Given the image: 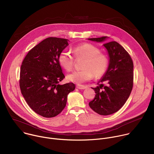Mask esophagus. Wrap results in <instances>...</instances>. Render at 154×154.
<instances>
[{
	"label": "esophagus",
	"instance_id": "34e87169",
	"mask_svg": "<svg viewBox=\"0 0 154 154\" xmlns=\"http://www.w3.org/2000/svg\"><path fill=\"white\" fill-rule=\"evenodd\" d=\"M76 88L79 89V90H84V89H85L87 88L86 86L84 85H81V84H78L76 85Z\"/></svg>",
	"mask_w": 154,
	"mask_h": 154
}]
</instances>
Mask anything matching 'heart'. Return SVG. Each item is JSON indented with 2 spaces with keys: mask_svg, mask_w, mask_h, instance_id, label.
I'll use <instances>...</instances> for the list:
<instances>
[{
  "mask_svg": "<svg viewBox=\"0 0 154 154\" xmlns=\"http://www.w3.org/2000/svg\"><path fill=\"white\" fill-rule=\"evenodd\" d=\"M73 52L76 58L83 57V62L80 70H75L67 76L69 81L77 84L83 83L95 78H100L106 72L108 66L107 56L100 53L99 49L94 45L84 43L75 46ZM60 65L67 71H70L73 67L74 59L70 53L67 51H62L58 56Z\"/></svg>",
  "mask_w": 154,
  "mask_h": 154,
  "instance_id": "1",
  "label": "heart"
}]
</instances>
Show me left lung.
<instances>
[{
	"label": "left lung",
	"mask_w": 154,
	"mask_h": 154,
	"mask_svg": "<svg viewBox=\"0 0 154 154\" xmlns=\"http://www.w3.org/2000/svg\"><path fill=\"white\" fill-rule=\"evenodd\" d=\"M108 37L88 38L103 46L109 57L108 69L94 90V99L89 102L90 107L100 115L107 116L119 111L128 99L133 87L132 60L126 51L117 42H105ZM105 82L106 86L99 84Z\"/></svg>",
	"instance_id": "obj_1"
}]
</instances>
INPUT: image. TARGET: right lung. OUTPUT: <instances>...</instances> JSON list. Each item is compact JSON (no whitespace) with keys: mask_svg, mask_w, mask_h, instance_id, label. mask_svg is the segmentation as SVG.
Wrapping results in <instances>:
<instances>
[{"mask_svg":"<svg viewBox=\"0 0 154 154\" xmlns=\"http://www.w3.org/2000/svg\"><path fill=\"white\" fill-rule=\"evenodd\" d=\"M69 40L49 37L29 51L20 68V87L28 105L44 117H54L65 108L73 83L60 84L64 78L58 62Z\"/></svg>","mask_w":154,"mask_h":154,"instance_id":"add662e5","label":"right lung"}]
</instances>
